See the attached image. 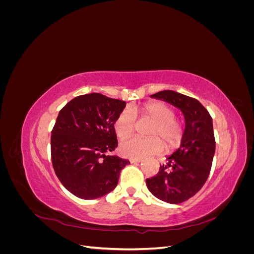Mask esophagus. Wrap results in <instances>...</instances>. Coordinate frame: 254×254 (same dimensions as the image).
I'll return each instance as SVG.
<instances>
[{"label": "esophagus", "instance_id": "obj_1", "mask_svg": "<svg viewBox=\"0 0 254 254\" xmlns=\"http://www.w3.org/2000/svg\"><path fill=\"white\" fill-rule=\"evenodd\" d=\"M130 162H131V163H140V162H142V159H130Z\"/></svg>", "mask_w": 254, "mask_h": 254}]
</instances>
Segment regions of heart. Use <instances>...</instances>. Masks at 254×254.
<instances>
[{"mask_svg":"<svg viewBox=\"0 0 254 254\" xmlns=\"http://www.w3.org/2000/svg\"><path fill=\"white\" fill-rule=\"evenodd\" d=\"M135 119L151 121L148 126V137L133 136L123 141L120 145V152L124 157L141 159L156 155L162 150V140L167 149L175 148L182 137V126L175 119V111L171 106L162 102H149L140 107H130L122 111L114 121V130L118 137H125L132 134L135 129Z\"/></svg>","mask_w":254,"mask_h":254,"instance_id":"obj_1","label":"heart"}]
</instances>
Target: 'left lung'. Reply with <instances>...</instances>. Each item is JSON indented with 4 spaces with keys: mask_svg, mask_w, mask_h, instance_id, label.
Masks as SVG:
<instances>
[{
    "mask_svg": "<svg viewBox=\"0 0 254 254\" xmlns=\"http://www.w3.org/2000/svg\"><path fill=\"white\" fill-rule=\"evenodd\" d=\"M161 99L181 110L186 128L180 147L166 157L167 163L159 173L146 179L150 193L167 203H181L201 190L210 175L215 153V137L211 115L197 99L172 90L158 92Z\"/></svg>",
    "mask_w": 254,
    "mask_h": 254,
    "instance_id": "left-lung-1",
    "label": "left lung"
}]
</instances>
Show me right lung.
<instances>
[{"label": "right lung", "mask_w": 254, "mask_h": 254, "mask_svg": "<svg viewBox=\"0 0 254 254\" xmlns=\"http://www.w3.org/2000/svg\"><path fill=\"white\" fill-rule=\"evenodd\" d=\"M125 107L124 101L91 93L73 98L60 110L52 130V163L76 197L89 200L110 193L130 163L108 155L118 146L113 125Z\"/></svg>", "instance_id": "1"}]
</instances>
